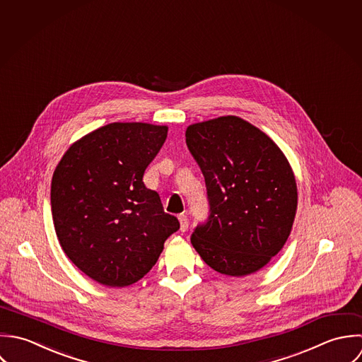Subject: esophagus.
<instances>
[{
  "label": "esophagus",
  "instance_id": "1",
  "mask_svg": "<svg viewBox=\"0 0 362 362\" xmlns=\"http://www.w3.org/2000/svg\"><path fill=\"white\" fill-rule=\"evenodd\" d=\"M179 222H180V230L182 232L187 230V228H189V218L186 217L185 214H180L179 216Z\"/></svg>",
  "mask_w": 362,
  "mask_h": 362
}]
</instances>
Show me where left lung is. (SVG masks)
Wrapping results in <instances>:
<instances>
[{
    "label": "left lung",
    "instance_id": "left-lung-1",
    "mask_svg": "<svg viewBox=\"0 0 362 362\" xmlns=\"http://www.w3.org/2000/svg\"><path fill=\"white\" fill-rule=\"evenodd\" d=\"M186 144L204 175L211 211L193 232V247L221 274L259 272L286 245L296 214L298 189L287 156L238 116L190 124Z\"/></svg>",
    "mask_w": 362,
    "mask_h": 362
}]
</instances>
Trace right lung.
I'll return each mask as SVG.
<instances>
[{
	"label": "right lung",
	"instance_id": "obj_1",
	"mask_svg": "<svg viewBox=\"0 0 362 362\" xmlns=\"http://www.w3.org/2000/svg\"><path fill=\"white\" fill-rule=\"evenodd\" d=\"M166 136L168 126L110 123L76 140L56 166L50 197L60 246L105 287L141 280L179 229L143 182Z\"/></svg>",
	"mask_w": 362,
	"mask_h": 362
}]
</instances>
